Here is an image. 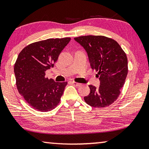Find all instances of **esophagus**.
I'll list each match as a JSON object with an SVG mask.
<instances>
[{
  "mask_svg": "<svg viewBox=\"0 0 149 149\" xmlns=\"http://www.w3.org/2000/svg\"><path fill=\"white\" fill-rule=\"evenodd\" d=\"M72 83L73 84V85H74V86H76V87H79V86H81V84H79V83H77V82H75V81H72Z\"/></svg>",
  "mask_w": 149,
  "mask_h": 149,
  "instance_id": "1",
  "label": "esophagus"
}]
</instances>
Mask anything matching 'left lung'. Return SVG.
I'll list each match as a JSON object with an SVG mask.
<instances>
[{"instance_id":"left-lung-1","label":"left lung","mask_w":149,"mask_h":149,"mask_svg":"<svg viewBox=\"0 0 149 149\" xmlns=\"http://www.w3.org/2000/svg\"><path fill=\"white\" fill-rule=\"evenodd\" d=\"M74 40L85 49L91 69L98 72V88L90 85L84 100L93 107H107L117 100L128 73L126 54L117 42L103 36H84Z\"/></svg>"}]
</instances>
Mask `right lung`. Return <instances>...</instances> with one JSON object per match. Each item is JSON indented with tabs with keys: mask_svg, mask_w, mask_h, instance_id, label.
Returning a JSON list of instances; mask_svg holds the SVG:
<instances>
[{
	"mask_svg": "<svg viewBox=\"0 0 149 149\" xmlns=\"http://www.w3.org/2000/svg\"><path fill=\"white\" fill-rule=\"evenodd\" d=\"M70 38H49L25 47L18 54L14 68L18 91L35 110L47 112L60 103L68 84L45 77L53 68Z\"/></svg>",
	"mask_w": 149,
	"mask_h": 149,
	"instance_id": "obj_1",
	"label": "right lung"
}]
</instances>
